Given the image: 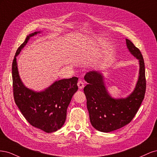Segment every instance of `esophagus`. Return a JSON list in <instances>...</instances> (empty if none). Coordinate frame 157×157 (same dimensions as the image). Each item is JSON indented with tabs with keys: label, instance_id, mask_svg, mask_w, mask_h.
Masks as SVG:
<instances>
[{
	"label": "esophagus",
	"instance_id": "obj_1",
	"mask_svg": "<svg viewBox=\"0 0 157 157\" xmlns=\"http://www.w3.org/2000/svg\"><path fill=\"white\" fill-rule=\"evenodd\" d=\"M77 85H78L79 89H82L84 86V84L82 81V80H78V82L77 83Z\"/></svg>",
	"mask_w": 157,
	"mask_h": 157
}]
</instances>
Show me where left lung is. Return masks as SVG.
I'll list each match as a JSON object with an SVG mask.
<instances>
[{
	"mask_svg": "<svg viewBox=\"0 0 157 157\" xmlns=\"http://www.w3.org/2000/svg\"><path fill=\"white\" fill-rule=\"evenodd\" d=\"M127 48L130 53L139 59L140 76L136 88L125 99H113L109 96L101 74L90 71L84 76L88 83L84 88L86 98L90 121L96 130L109 132L129 124L143 101L146 90L145 63L140 50L128 39H126Z\"/></svg>",
	"mask_w": 157,
	"mask_h": 157,
	"instance_id": "left-lung-1",
	"label": "left lung"
}]
</instances>
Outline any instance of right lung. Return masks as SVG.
Instances as JSON below:
<instances>
[{
	"label": "right lung",
	"mask_w": 157,
	"mask_h": 157,
	"mask_svg": "<svg viewBox=\"0 0 157 157\" xmlns=\"http://www.w3.org/2000/svg\"><path fill=\"white\" fill-rule=\"evenodd\" d=\"M28 35L17 48L12 62V82L14 101L27 122L31 125L47 133L56 132L64 124L67 109L73 94L77 91L78 78L73 77L56 81L44 91L36 92L26 88L20 78L16 56L25 46Z\"/></svg>",
	"instance_id": "1"
}]
</instances>
